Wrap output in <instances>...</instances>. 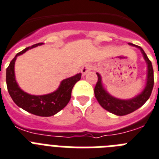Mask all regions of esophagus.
<instances>
[{"mask_svg":"<svg viewBox=\"0 0 159 159\" xmlns=\"http://www.w3.org/2000/svg\"><path fill=\"white\" fill-rule=\"evenodd\" d=\"M91 65H89V64L84 65V66L82 68V70H81V72H82V75H86V73H89V72L91 71Z\"/></svg>","mask_w":159,"mask_h":159,"instance_id":"obj_1","label":"esophagus"}]
</instances>
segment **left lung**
I'll return each instance as SVG.
<instances>
[{
  "label": "left lung",
  "mask_w": 159,
  "mask_h": 159,
  "mask_svg": "<svg viewBox=\"0 0 159 159\" xmlns=\"http://www.w3.org/2000/svg\"><path fill=\"white\" fill-rule=\"evenodd\" d=\"M129 45L135 46L140 50L142 53L143 57L145 59L147 65H148V73H147V82L146 86L143 90V91L135 97L130 99V100H120L117 98L113 97L109 93L107 92L102 86L101 77L99 73H96L98 76V81L95 86V96L96 100H98L99 104L101 105L104 109L109 111L110 113L115 114L117 116H123L132 113L136 109L142 106L143 104L149 100L150 96L153 87V69L152 66V63L149 59L147 55L144 53L140 46H135L134 44L130 43Z\"/></svg>",
  "instance_id": "left-lung-1"
}]
</instances>
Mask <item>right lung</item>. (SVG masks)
Returning <instances> with one entry per match:
<instances>
[{"label": "right lung", "instance_id": "1", "mask_svg": "<svg viewBox=\"0 0 159 159\" xmlns=\"http://www.w3.org/2000/svg\"><path fill=\"white\" fill-rule=\"evenodd\" d=\"M42 43L35 44L19 52L11 60L6 68V85L9 94L13 101L19 107L28 113L41 117H50L63 109L71 99L72 90L76 82L81 79L82 73L63 80L59 87L55 91L47 95H33L24 92L17 84L15 76V63L16 58L29 49L41 46Z\"/></svg>", "mask_w": 159, "mask_h": 159}]
</instances>
